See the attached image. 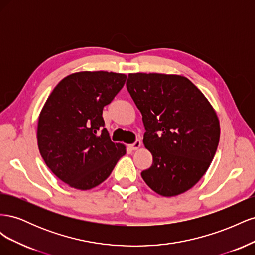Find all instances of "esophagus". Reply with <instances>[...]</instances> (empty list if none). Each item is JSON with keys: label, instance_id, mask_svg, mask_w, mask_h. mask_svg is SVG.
Segmentation results:
<instances>
[{"label": "esophagus", "instance_id": "esophagus-1", "mask_svg": "<svg viewBox=\"0 0 255 255\" xmlns=\"http://www.w3.org/2000/svg\"><path fill=\"white\" fill-rule=\"evenodd\" d=\"M141 146V141L139 139H137L133 144H130V149L132 150H138Z\"/></svg>", "mask_w": 255, "mask_h": 255}]
</instances>
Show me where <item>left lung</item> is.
<instances>
[{
    "label": "left lung",
    "mask_w": 255,
    "mask_h": 255,
    "mask_svg": "<svg viewBox=\"0 0 255 255\" xmlns=\"http://www.w3.org/2000/svg\"><path fill=\"white\" fill-rule=\"evenodd\" d=\"M127 88L142 115L143 143L153 156L141 172L164 197L196 185L217 151L220 127L204 95L188 79L161 73H129Z\"/></svg>",
    "instance_id": "8db88e82"
}]
</instances>
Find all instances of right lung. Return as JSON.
Masks as SVG:
<instances>
[{
  "mask_svg": "<svg viewBox=\"0 0 255 255\" xmlns=\"http://www.w3.org/2000/svg\"><path fill=\"white\" fill-rule=\"evenodd\" d=\"M126 80V74L107 71L73 73L45 102L38 119V148L50 170L69 186H98L126 154L125 145L111 140L102 117Z\"/></svg>",
  "mask_w": 255,
  "mask_h": 255,
  "instance_id": "right-lung-1",
  "label": "right lung"
}]
</instances>
